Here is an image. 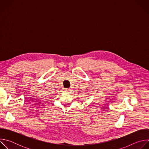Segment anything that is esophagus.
Masks as SVG:
<instances>
[{
  "instance_id": "1",
  "label": "esophagus",
  "mask_w": 149,
  "mask_h": 149,
  "mask_svg": "<svg viewBox=\"0 0 149 149\" xmlns=\"http://www.w3.org/2000/svg\"><path fill=\"white\" fill-rule=\"evenodd\" d=\"M69 90H70V89H68V88H65V91H69Z\"/></svg>"
}]
</instances>
